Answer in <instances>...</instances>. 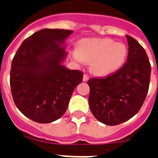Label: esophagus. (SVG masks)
I'll return each mask as SVG.
<instances>
[{
  "label": "esophagus",
  "mask_w": 158,
  "mask_h": 158,
  "mask_svg": "<svg viewBox=\"0 0 158 158\" xmlns=\"http://www.w3.org/2000/svg\"><path fill=\"white\" fill-rule=\"evenodd\" d=\"M89 77L88 74H84V77H83V81L84 82H87L89 80Z\"/></svg>",
  "instance_id": "obj_1"
}]
</instances>
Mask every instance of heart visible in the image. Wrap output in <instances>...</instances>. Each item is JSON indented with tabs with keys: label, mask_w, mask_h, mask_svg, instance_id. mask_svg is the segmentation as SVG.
I'll return each mask as SVG.
<instances>
[{
	"label": "heart",
	"mask_w": 158,
	"mask_h": 158,
	"mask_svg": "<svg viewBox=\"0 0 158 158\" xmlns=\"http://www.w3.org/2000/svg\"><path fill=\"white\" fill-rule=\"evenodd\" d=\"M127 47L110 38H85L78 43L72 58L89 63L90 71L97 76H106L118 71L126 61Z\"/></svg>",
	"instance_id": "heart-1"
}]
</instances>
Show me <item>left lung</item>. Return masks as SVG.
Segmentation results:
<instances>
[{"label": "left lung", "instance_id": "1", "mask_svg": "<svg viewBox=\"0 0 158 158\" xmlns=\"http://www.w3.org/2000/svg\"><path fill=\"white\" fill-rule=\"evenodd\" d=\"M127 60L115 74L104 79H91L89 103L100 122L116 125L136 115L148 91L151 64L143 47L130 36Z\"/></svg>", "mask_w": 158, "mask_h": 158}]
</instances>
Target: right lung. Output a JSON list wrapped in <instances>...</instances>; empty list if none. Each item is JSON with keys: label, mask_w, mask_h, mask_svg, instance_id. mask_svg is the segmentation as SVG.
I'll use <instances>...</instances> for the list:
<instances>
[{"label": "right lung", "mask_w": 158, "mask_h": 158, "mask_svg": "<svg viewBox=\"0 0 158 158\" xmlns=\"http://www.w3.org/2000/svg\"><path fill=\"white\" fill-rule=\"evenodd\" d=\"M72 30L44 28L23 41L11 64L10 89L16 106L38 123L64 115L84 73L63 65Z\"/></svg>", "instance_id": "right-lung-1"}]
</instances>
